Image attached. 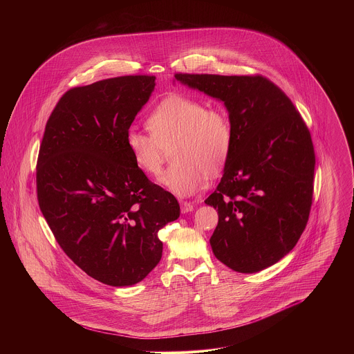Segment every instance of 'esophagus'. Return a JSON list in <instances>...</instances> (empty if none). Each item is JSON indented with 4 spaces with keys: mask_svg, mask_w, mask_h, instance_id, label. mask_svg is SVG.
Segmentation results:
<instances>
[{
    "mask_svg": "<svg viewBox=\"0 0 354 354\" xmlns=\"http://www.w3.org/2000/svg\"><path fill=\"white\" fill-rule=\"evenodd\" d=\"M180 209H182V214H187V212H191L194 209V204L189 202H185L182 201L180 202Z\"/></svg>",
    "mask_w": 354,
    "mask_h": 354,
    "instance_id": "obj_1",
    "label": "esophagus"
}]
</instances>
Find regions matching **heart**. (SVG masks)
I'll return each instance as SVG.
<instances>
[{
  "label": "heart",
  "mask_w": 354,
  "mask_h": 354,
  "mask_svg": "<svg viewBox=\"0 0 354 354\" xmlns=\"http://www.w3.org/2000/svg\"><path fill=\"white\" fill-rule=\"evenodd\" d=\"M150 134L129 130L126 146L142 172L159 175L166 151L175 162L160 176V185L179 198L202 189L207 174L224 167L234 140L232 123L219 104L207 106L188 95H171L146 120Z\"/></svg>",
  "instance_id": "heart-1"
}]
</instances>
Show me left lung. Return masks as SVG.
I'll return each mask as SVG.
<instances>
[{
  "label": "left lung",
  "instance_id": "obj_1",
  "mask_svg": "<svg viewBox=\"0 0 354 354\" xmlns=\"http://www.w3.org/2000/svg\"><path fill=\"white\" fill-rule=\"evenodd\" d=\"M224 102L234 140L205 204L218 209L209 239L216 259L240 273L266 270L290 252L309 219L316 156L310 133L286 93L263 75L176 73Z\"/></svg>",
  "mask_w": 354,
  "mask_h": 354
}]
</instances>
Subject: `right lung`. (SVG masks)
Wrapping results in <instances>:
<instances>
[{
	"mask_svg": "<svg viewBox=\"0 0 354 354\" xmlns=\"http://www.w3.org/2000/svg\"><path fill=\"white\" fill-rule=\"evenodd\" d=\"M153 87V75H123L70 88L39 146V209L64 252L106 286L142 281L162 259L158 232L180 214L175 196L135 166L126 146Z\"/></svg>",
	"mask_w": 354,
	"mask_h": 354,
	"instance_id": "obj_1",
	"label": "right lung"
}]
</instances>
